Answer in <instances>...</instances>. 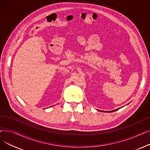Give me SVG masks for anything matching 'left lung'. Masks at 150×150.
Returning a JSON list of instances; mask_svg holds the SVG:
<instances>
[{"mask_svg": "<svg viewBox=\"0 0 150 150\" xmlns=\"http://www.w3.org/2000/svg\"><path fill=\"white\" fill-rule=\"evenodd\" d=\"M129 104V103H128ZM120 108H118V109H114V110H113V111H103V112H114V111H117V110H119Z\"/></svg>", "mask_w": 150, "mask_h": 150, "instance_id": "obj_1", "label": "left lung"}]
</instances>
